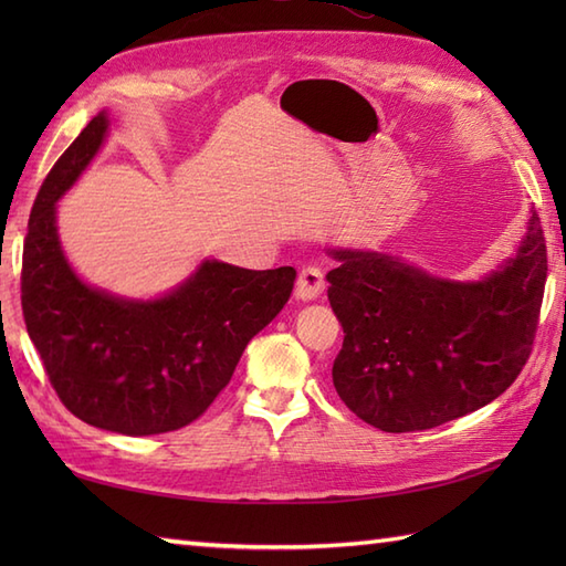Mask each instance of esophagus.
Here are the masks:
<instances>
[{
	"label": "esophagus",
	"instance_id": "obj_1",
	"mask_svg": "<svg viewBox=\"0 0 566 566\" xmlns=\"http://www.w3.org/2000/svg\"><path fill=\"white\" fill-rule=\"evenodd\" d=\"M326 290V280H323V272L318 268H304L296 276V296L302 302H311V298H318Z\"/></svg>",
	"mask_w": 566,
	"mask_h": 566
}]
</instances>
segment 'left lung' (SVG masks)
<instances>
[{
    "mask_svg": "<svg viewBox=\"0 0 566 566\" xmlns=\"http://www.w3.org/2000/svg\"><path fill=\"white\" fill-rule=\"evenodd\" d=\"M326 274L343 326L333 363L340 399L384 432L438 428L494 401L533 350L547 245L533 211L518 255L484 282L460 284L381 252L331 250Z\"/></svg>",
    "mask_w": 566,
    "mask_h": 566,
    "instance_id": "1",
    "label": "left lung"
}]
</instances>
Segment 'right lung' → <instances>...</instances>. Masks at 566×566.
Instances as JSON below:
<instances>
[{
  "label": "right lung",
  "instance_id": "add662e5",
  "mask_svg": "<svg viewBox=\"0 0 566 566\" xmlns=\"http://www.w3.org/2000/svg\"><path fill=\"white\" fill-rule=\"evenodd\" d=\"M106 126L104 114L94 116L43 179L23 240L21 308L72 416L122 436H158L213 403L252 335L286 304L296 270L207 260L158 302H126L84 284L60 250L55 201L99 150Z\"/></svg>",
  "mask_w": 566,
  "mask_h": 566
}]
</instances>
